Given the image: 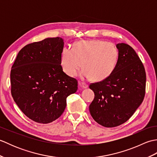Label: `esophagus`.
<instances>
[{
	"mask_svg": "<svg viewBox=\"0 0 157 157\" xmlns=\"http://www.w3.org/2000/svg\"><path fill=\"white\" fill-rule=\"evenodd\" d=\"M79 86L82 88H88V85L85 84V83H79Z\"/></svg>",
	"mask_w": 157,
	"mask_h": 157,
	"instance_id": "esophagus-1",
	"label": "esophagus"
}]
</instances>
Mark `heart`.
I'll use <instances>...</instances> for the list:
<instances>
[{
	"label": "heart",
	"mask_w": 157,
	"mask_h": 157,
	"mask_svg": "<svg viewBox=\"0 0 157 157\" xmlns=\"http://www.w3.org/2000/svg\"><path fill=\"white\" fill-rule=\"evenodd\" d=\"M118 59V51L111 42L99 40L82 41L73 48L65 47L61 56V67L67 75L75 77L82 67V79L102 81L111 75Z\"/></svg>",
	"instance_id": "heart-1"
}]
</instances>
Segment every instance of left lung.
I'll use <instances>...</instances> for the list:
<instances>
[{"instance_id": "obj_1", "label": "left lung", "mask_w": 157, "mask_h": 157, "mask_svg": "<svg viewBox=\"0 0 157 157\" xmlns=\"http://www.w3.org/2000/svg\"><path fill=\"white\" fill-rule=\"evenodd\" d=\"M116 47L118 59L111 75L89 86L94 92L90 113L95 121L106 128L128 121L145 95L146 72L139 56L128 44L119 43Z\"/></svg>"}]
</instances>
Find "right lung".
<instances>
[{
	"label": "right lung",
	"mask_w": 157,
	"mask_h": 157,
	"mask_svg": "<svg viewBox=\"0 0 157 157\" xmlns=\"http://www.w3.org/2000/svg\"><path fill=\"white\" fill-rule=\"evenodd\" d=\"M60 37L25 46L11 71V94L28 118L39 123L55 121L65 111L67 98L76 92L78 81L63 72Z\"/></svg>",
	"instance_id": "obj_1"
}]
</instances>
